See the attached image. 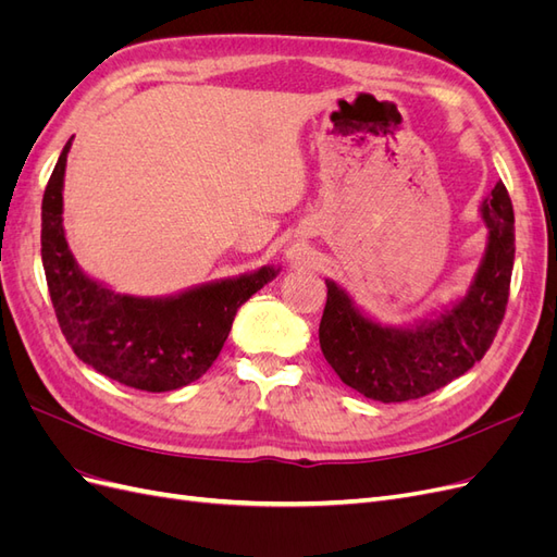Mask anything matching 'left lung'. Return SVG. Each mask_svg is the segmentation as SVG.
I'll list each match as a JSON object with an SVG mask.
<instances>
[{"label": "left lung", "mask_w": 557, "mask_h": 557, "mask_svg": "<svg viewBox=\"0 0 557 557\" xmlns=\"http://www.w3.org/2000/svg\"><path fill=\"white\" fill-rule=\"evenodd\" d=\"M487 244L465 297L413 325H383L356 307L332 278L318 339L330 367L346 385L383 404L440 391L469 372L491 348L507 311L516 256L511 197L497 183L483 199Z\"/></svg>", "instance_id": "left-lung-1"}]
</instances>
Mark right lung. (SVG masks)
I'll use <instances>...</instances> for the list:
<instances>
[{
    "label": "right lung",
    "mask_w": 557,
    "mask_h": 557,
    "mask_svg": "<svg viewBox=\"0 0 557 557\" xmlns=\"http://www.w3.org/2000/svg\"><path fill=\"white\" fill-rule=\"evenodd\" d=\"M62 153L41 201V260L64 339L86 364L117 383L166 393L197 381L215 362L239 307L281 267L195 285L166 297L121 295L78 267L62 227Z\"/></svg>",
    "instance_id": "right-lung-1"
}]
</instances>
